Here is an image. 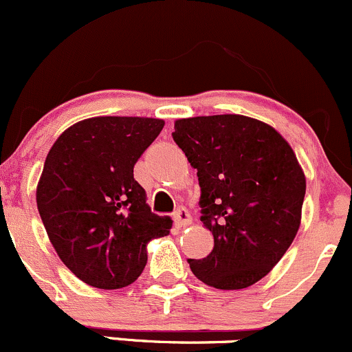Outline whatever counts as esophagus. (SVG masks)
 <instances>
[{
	"instance_id": "esophagus-1",
	"label": "esophagus",
	"mask_w": 352,
	"mask_h": 352,
	"mask_svg": "<svg viewBox=\"0 0 352 352\" xmlns=\"http://www.w3.org/2000/svg\"><path fill=\"white\" fill-rule=\"evenodd\" d=\"M173 220H175V225L181 228V226L191 225V214L188 213L186 208H177L175 217H173Z\"/></svg>"
}]
</instances>
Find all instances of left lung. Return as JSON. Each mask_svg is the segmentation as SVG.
Masks as SVG:
<instances>
[{
  "instance_id": "left-lung-1",
  "label": "left lung",
  "mask_w": 352,
  "mask_h": 352,
  "mask_svg": "<svg viewBox=\"0 0 352 352\" xmlns=\"http://www.w3.org/2000/svg\"><path fill=\"white\" fill-rule=\"evenodd\" d=\"M173 139L196 169L203 225L213 250L188 258L192 274L221 290L250 287L277 265L300 226L305 176L289 142L252 117L179 119Z\"/></svg>"
}]
</instances>
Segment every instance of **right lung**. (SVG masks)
I'll return each mask as SVG.
<instances>
[{
  "instance_id": "obj_1",
  "label": "right lung",
  "mask_w": 352,
  "mask_h": 352,
  "mask_svg": "<svg viewBox=\"0 0 352 352\" xmlns=\"http://www.w3.org/2000/svg\"><path fill=\"white\" fill-rule=\"evenodd\" d=\"M164 120L92 117L69 127L52 146L36 205L60 260L82 282L114 290L147 263V243L169 235L171 220L151 213L134 164Z\"/></svg>"
}]
</instances>
